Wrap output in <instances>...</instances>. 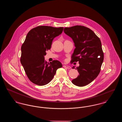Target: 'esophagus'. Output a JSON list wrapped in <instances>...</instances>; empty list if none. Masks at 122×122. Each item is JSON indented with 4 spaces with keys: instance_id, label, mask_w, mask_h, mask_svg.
I'll use <instances>...</instances> for the list:
<instances>
[{
    "instance_id": "34e87169",
    "label": "esophagus",
    "mask_w": 122,
    "mask_h": 122,
    "mask_svg": "<svg viewBox=\"0 0 122 122\" xmlns=\"http://www.w3.org/2000/svg\"><path fill=\"white\" fill-rule=\"evenodd\" d=\"M64 67L65 68H67V69H71V67L70 66H68V65H64Z\"/></svg>"
}]
</instances>
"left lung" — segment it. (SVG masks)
Listing matches in <instances>:
<instances>
[{"mask_svg":"<svg viewBox=\"0 0 122 122\" xmlns=\"http://www.w3.org/2000/svg\"><path fill=\"white\" fill-rule=\"evenodd\" d=\"M64 31L74 41L76 48L72 55L71 63L79 61L80 66L72 69L78 70L79 75L72 81L78 86L91 83L98 76L104 59L102 43L93 31L84 26L65 27Z\"/></svg>","mask_w":122,"mask_h":122,"instance_id":"8db88e82","label":"left lung"}]
</instances>
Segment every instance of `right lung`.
Listing matches in <instances>:
<instances>
[{
	"mask_svg": "<svg viewBox=\"0 0 122 122\" xmlns=\"http://www.w3.org/2000/svg\"><path fill=\"white\" fill-rule=\"evenodd\" d=\"M63 27L38 26L26 35L21 47L20 63L30 81L38 86L46 85L52 81L62 64L58 60L50 63L45 60L46 50L50 49L53 39L60 35Z\"/></svg>",
	"mask_w": 122,
	"mask_h": 122,
	"instance_id": "obj_1",
	"label": "right lung"
}]
</instances>
